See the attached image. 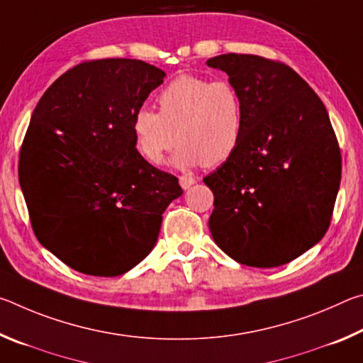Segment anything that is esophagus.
Returning a JSON list of instances; mask_svg holds the SVG:
<instances>
[{
	"mask_svg": "<svg viewBox=\"0 0 363 363\" xmlns=\"http://www.w3.org/2000/svg\"><path fill=\"white\" fill-rule=\"evenodd\" d=\"M195 177L194 176H190V174H182V176H179V184H181V187L186 190V189H189L190 186H192V184H195Z\"/></svg>",
	"mask_w": 363,
	"mask_h": 363,
	"instance_id": "esophagus-1",
	"label": "esophagus"
}]
</instances>
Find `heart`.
<instances>
[{"label": "heart", "instance_id": "obj_1", "mask_svg": "<svg viewBox=\"0 0 363 363\" xmlns=\"http://www.w3.org/2000/svg\"><path fill=\"white\" fill-rule=\"evenodd\" d=\"M245 106L240 91L225 78L181 75L158 96V112L140 107L133 115L131 131L138 152L147 162L160 163L171 147L173 163L190 168L203 163L218 167L242 143Z\"/></svg>", "mask_w": 363, "mask_h": 363}]
</instances>
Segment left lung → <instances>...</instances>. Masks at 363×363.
I'll use <instances>...</instances> for the list:
<instances>
[{
	"label": "left lung",
	"mask_w": 363,
	"mask_h": 363,
	"mask_svg": "<svg viewBox=\"0 0 363 363\" xmlns=\"http://www.w3.org/2000/svg\"><path fill=\"white\" fill-rule=\"evenodd\" d=\"M245 106L235 153L203 182L213 190L210 230L232 259L277 267L322 240L341 182V152L328 112L291 67L255 54H220Z\"/></svg>",
	"instance_id": "left-lung-1"
}]
</instances>
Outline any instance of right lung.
Segmentation results:
<instances>
[{"mask_svg": "<svg viewBox=\"0 0 363 363\" xmlns=\"http://www.w3.org/2000/svg\"><path fill=\"white\" fill-rule=\"evenodd\" d=\"M163 78L138 59L88 60L33 110L19 155L30 223L43 247L78 272L116 277L138 266L182 195L176 176L140 155L131 131Z\"/></svg>", "mask_w": 363, "mask_h": 363, "instance_id": "1", "label": "right lung"}]
</instances>
